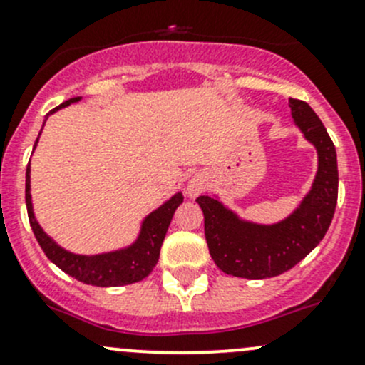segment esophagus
<instances>
[{"label": "esophagus", "instance_id": "obj_1", "mask_svg": "<svg viewBox=\"0 0 365 365\" xmlns=\"http://www.w3.org/2000/svg\"><path fill=\"white\" fill-rule=\"evenodd\" d=\"M205 189H206V178L203 175L192 176V178L189 180V183H187V194H189L190 197L200 196Z\"/></svg>", "mask_w": 365, "mask_h": 365}]
</instances>
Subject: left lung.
Instances as JSON below:
<instances>
[{
	"label": "left lung",
	"mask_w": 365,
	"mask_h": 365,
	"mask_svg": "<svg viewBox=\"0 0 365 365\" xmlns=\"http://www.w3.org/2000/svg\"><path fill=\"white\" fill-rule=\"evenodd\" d=\"M293 120L318 150V173L300 206L272 226L242 220L219 200L197 197L205 215V237L217 267L227 275L267 279L281 275L304 259L325 237L337 205L336 146L311 106L289 98Z\"/></svg>",
	"instance_id": "left-lung-1"
}]
</instances>
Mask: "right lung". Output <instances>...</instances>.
I'll return each instance as SVG.
<instances>
[{
    "label": "right lung",
    "instance_id": "obj_1",
    "mask_svg": "<svg viewBox=\"0 0 365 365\" xmlns=\"http://www.w3.org/2000/svg\"><path fill=\"white\" fill-rule=\"evenodd\" d=\"M77 101H81V97L65 101L56 109L65 108ZM56 109H53L51 113H54ZM182 203L183 196L182 192H178L171 200L165 201L160 208L150 213L143 222L138 240L130 247L108 254H97V256H79V254H72L61 249L56 242H53L43 233L40 224L36 222L31 206V192H29V164L26 168V208H28L29 224H31L36 242L56 267H60L65 274L72 275L73 279L84 282V284L108 288V286L132 284V282H139L148 277L159 261L162 242H164L168 227L171 224L173 213Z\"/></svg>",
    "mask_w": 365,
    "mask_h": 365
}]
</instances>
